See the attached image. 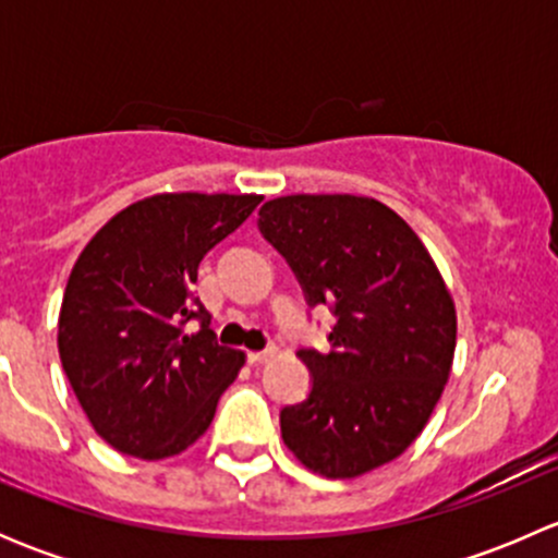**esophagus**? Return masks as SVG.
I'll return each mask as SVG.
<instances>
[{
  "mask_svg": "<svg viewBox=\"0 0 558 558\" xmlns=\"http://www.w3.org/2000/svg\"><path fill=\"white\" fill-rule=\"evenodd\" d=\"M269 356H272V348H267V351H247V362H251V364L267 362Z\"/></svg>",
  "mask_w": 558,
  "mask_h": 558,
  "instance_id": "esophagus-1",
  "label": "esophagus"
}]
</instances>
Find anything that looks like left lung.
Listing matches in <instances>:
<instances>
[{
	"label": "left lung",
	"mask_w": 558,
	"mask_h": 558,
	"mask_svg": "<svg viewBox=\"0 0 558 558\" xmlns=\"http://www.w3.org/2000/svg\"><path fill=\"white\" fill-rule=\"evenodd\" d=\"M258 229L289 262L307 305H329L326 353L302 348L313 388L280 410L289 451L331 481L408 451L448 384L456 307L418 234L384 202L291 194L258 210Z\"/></svg>",
	"instance_id": "1"
}]
</instances>
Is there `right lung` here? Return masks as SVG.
<instances>
[{
  "label": "right lung",
  "instance_id": "right-lung-1",
  "mask_svg": "<svg viewBox=\"0 0 558 558\" xmlns=\"http://www.w3.org/2000/svg\"><path fill=\"white\" fill-rule=\"evenodd\" d=\"M258 194H156L83 247L59 313V356L94 432L116 451L167 459L194 446L245 353L210 329L191 294L205 253L256 210ZM201 329L187 331V320Z\"/></svg>",
  "mask_w": 558,
  "mask_h": 558
}]
</instances>
